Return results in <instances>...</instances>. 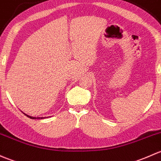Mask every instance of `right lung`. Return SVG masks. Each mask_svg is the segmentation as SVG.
I'll list each match as a JSON object with an SVG mask.
<instances>
[{"label": "right lung", "mask_w": 161, "mask_h": 161, "mask_svg": "<svg viewBox=\"0 0 161 161\" xmlns=\"http://www.w3.org/2000/svg\"><path fill=\"white\" fill-rule=\"evenodd\" d=\"M24 114H25V116H28V118H30V119H45V118H46V117H34V116H28V115L25 114V113H24ZM47 118H48V117H47Z\"/></svg>", "instance_id": "obj_1"}]
</instances>
